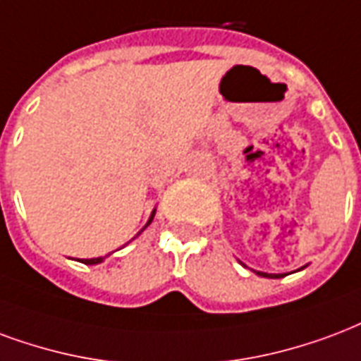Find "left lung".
I'll use <instances>...</instances> for the list:
<instances>
[{"instance_id":"1","label":"left lung","mask_w":361,"mask_h":361,"mask_svg":"<svg viewBox=\"0 0 361 361\" xmlns=\"http://www.w3.org/2000/svg\"><path fill=\"white\" fill-rule=\"evenodd\" d=\"M256 274L262 277H271V279H279V277L285 276V274H266V271H256Z\"/></svg>"}]
</instances>
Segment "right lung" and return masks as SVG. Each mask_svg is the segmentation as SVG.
Returning a JSON list of instances; mask_svg holds the SVG:
<instances>
[{
    "label": "right lung",
    "instance_id": "1",
    "mask_svg": "<svg viewBox=\"0 0 361 361\" xmlns=\"http://www.w3.org/2000/svg\"><path fill=\"white\" fill-rule=\"evenodd\" d=\"M154 212H157V210H153V212H151V218H149V221H147L145 224V228L147 226H149V224H151V221H153V218H154ZM143 228V229H145ZM143 229H141V231H143ZM140 231V233H141ZM137 233V235H140ZM78 262H82V264H87V266H92V264H99V262H103V256H99V258H82V260H78Z\"/></svg>",
    "mask_w": 361,
    "mask_h": 361
}]
</instances>
